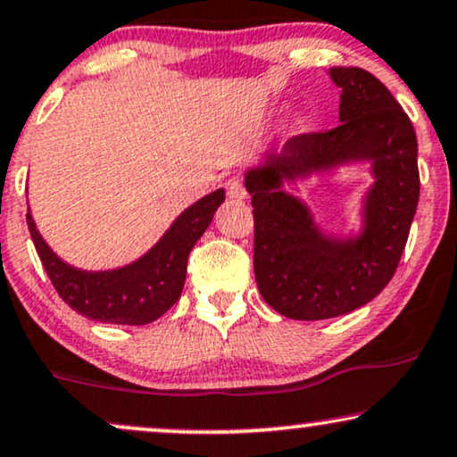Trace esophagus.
<instances>
[{"label": "esophagus", "mask_w": 457, "mask_h": 457, "mask_svg": "<svg viewBox=\"0 0 457 457\" xmlns=\"http://www.w3.org/2000/svg\"><path fill=\"white\" fill-rule=\"evenodd\" d=\"M225 191H228L229 200H243V197L246 195L245 183L238 179V176H234V179H229L228 183H225Z\"/></svg>", "instance_id": "esophagus-1"}]
</instances>
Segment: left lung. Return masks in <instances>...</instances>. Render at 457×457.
Segmentation results:
<instances>
[{
    "instance_id": "1",
    "label": "left lung",
    "mask_w": 457,
    "mask_h": 457,
    "mask_svg": "<svg viewBox=\"0 0 457 457\" xmlns=\"http://www.w3.org/2000/svg\"><path fill=\"white\" fill-rule=\"evenodd\" d=\"M340 87V125L294 136L266 166L245 176L255 243L253 270L262 298L298 321H317L360 309L392 281L409 240L417 202V136L409 114L377 76L361 68H332ZM347 161H372L378 180L367 196L365 229L357 239L318 232L297 198L295 179Z\"/></svg>"
}]
</instances>
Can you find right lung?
I'll use <instances>...</instances> for the list:
<instances>
[{
  "label": "right lung",
  "mask_w": 457,
  "mask_h": 457,
  "mask_svg": "<svg viewBox=\"0 0 457 457\" xmlns=\"http://www.w3.org/2000/svg\"><path fill=\"white\" fill-rule=\"evenodd\" d=\"M223 200V189L197 200L180 212L172 228L146 255L117 270L87 272L71 268L44 243L29 212L27 228L53 287L70 309L93 321L145 326L162 317L180 298L189 253L206 232Z\"/></svg>",
  "instance_id": "add662e5"
}]
</instances>
